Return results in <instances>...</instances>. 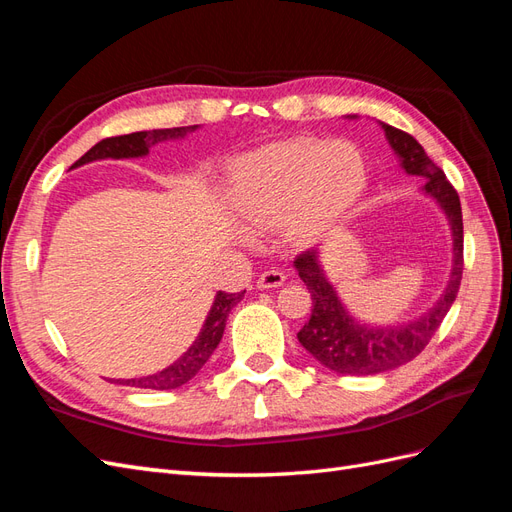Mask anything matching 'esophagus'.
I'll return each instance as SVG.
<instances>
[{"label":"esophagus","mask_w":512,"mask_h":512,"mask_svg":"<svg viewBox=\"0 0 512 512\" xmlns=\"http://www.w3.org/2000/svg\"><path fill=\"white\" fill-rule=\"evenodd\" d=\"M284 282H286V273H284V271H280V269H269V271L258 275L256 286L265 290V288H277V286H282Z\"/></svg>","instance_id":"34e87169"}]
</instances>
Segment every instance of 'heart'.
<instances>
[{"label": "heart", "instance_id": "heart-1", "mask_svg": "<svg viewBox=\"0 0 512 512\" xmlns=\"http://www.w3.org/2000/svg\"><path fill=\"white\" fill-rule=\"evenodd\" d=\"M365 185L367 164L354 145L301 136L241 156L228 196L247 226L284 224L294 241H314L344 218Z\"/></svg>", "mask_w": 512, "mask_h": 512}]
</instances>
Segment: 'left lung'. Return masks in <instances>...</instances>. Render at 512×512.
<instances>
[{
  "mask_svg": "<svg viewBox=\"0 0 512 512\" xmlns=\"http://www.w3.org/2000/svg\"><path fill=\"white\" fill-rule=\"evenodd\" d=\"M380 126L399 158V166L408 175L423 177V192L436 198V203L446 213L453 232V271L440 301L421 318L397 324V327H369V324L354 320L344 303L339 301L333 284L322 271L318 250H307L294 258L299 277L312 292V316L297 333L299 342L316 361L344 376L382 374V371L395 369L421 354L451 309L463 273V220L455 188L448 183L442 168L431 162L414 136L389 126V123H380Z\"/></svg>",
  "mask_w": 512,
  "mask_h": 512,
  "instance_id": "8db88e82",
  "label": "left lung"
}]
</instances>
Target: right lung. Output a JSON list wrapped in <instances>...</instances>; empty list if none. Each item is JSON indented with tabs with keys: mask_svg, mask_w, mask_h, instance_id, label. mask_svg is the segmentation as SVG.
<instances>
[{
	"mask_svg": "<svg viewBox=\"0 0 512 512\" xmlns=\"http://www.w3.org/2000/svg\"><path fill=\"white\" fill-rule=\"evenodd\" d=\"M198 126H185V128H166V130H149V132H132V134H123V136H111L104 138L98 145L91 147L81 160H76V166H83L87 162L94 160H104V158H141L147 156L149 147L158 145L162 141H175V138H183L188 132H194ZM243 292H218L215 294V301L211 305V312L200 329L198 337L194 339V344L185 350L179 359L168 365L166 369L158 371V374L143 376V378H130V380H117L119 384H128L136 386V389H151V391H170L177 389V386L185 384L192 380L203 365L209 361V356L213 350L218 348L220 339L224 335L226 327V318L230 314V309L235 307L241 299Z\"/></svg>",
	"mask_w": 512,
	"mask_h": 512,
	"instance_id": "1",
	"label": "right lung"
}]
</instances>
